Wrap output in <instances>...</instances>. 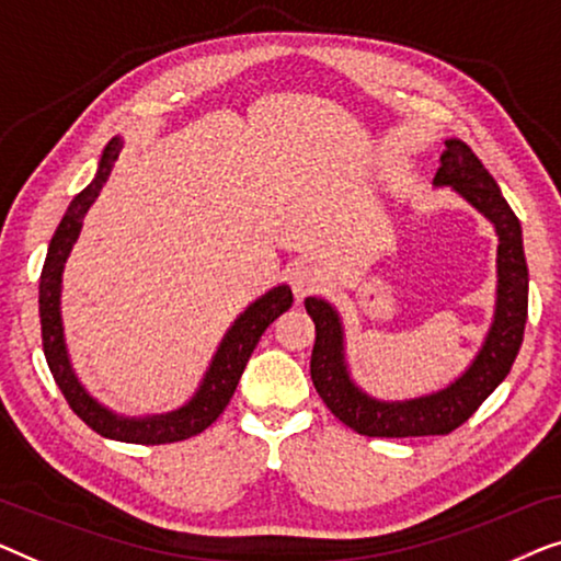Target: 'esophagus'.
<instances>
[{"label":"esophagus","mask_w":561,"mask_h":561,"mask_svg":"<svg viewBox=\"0 0 561 561\" xmlns=\"http://www.w3.org/2000/svg\"><path fill=\"white\" fill-rule=\"evenodd\" d=\"M287 279H289L291 291H295V297L302 299L320 284V272H318V266H312V264H295L289 270Z\"/></svg>","instance_id":"1"}]
</instances>
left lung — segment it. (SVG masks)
I'll use <instances>...</instances> for the list:
<instances>
[{"mask_svg":"<svg viewBox=\"0 0 561 561\" xmlns=\"http://www.w3.org/2000/svg\"><path fill=\"white\" fill-rule=\"evenodd\" d=\"M442 168L435 187L472 205L499 236L495 251V307L491 328L476 356L453 381L412 399H376L363 391L351 374L345 351L343 318L325 297H307L305 307L314 322V348L310 358L312 383L320 399L343 424L366 437H424L449 435L468 422L472 412L499 389L508 376L524 341L528 312V270L524 236L516 213L503 198L499 183L462 139H445Z\"/></svg>","mask_w":561,"mask_h":561,"instance_id":"1","label":"left lung"}]
</instances>
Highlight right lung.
<instances>
[{
    "label": "right lung",
    "mask_w": 561,
    "mask_h": 561,
    "mask_svg": "<svg viewBox=\"0 0 561 561\" xmlns=\"http://www.w3.org/2000/svg\"><path fill=\"white\" fill-rule=\"evenodd\" d=\"M122 147V137H114L108 141L106 149L99 157L96 175H93L91 183L70 201L60 226L55 228V236L50 241V249H47L41 274L43 351L62 397H66L70 409H73L93 432H99V435L106 439L129 442V445H168V442H180L201 435L203 430H208L210 424L224 414V409L233 397L236 386H239L243 368H247L251 353L256 348L259 337H262L264 330L270 328L284 310L291 307V289L289 284H277V287H272L270 291H264L262 297L254 299V302L231 322V328L226 330L224 337H220L208 368H205L198 389L193 391V397L187 399L183 407L160 414L129 416L101 404V401L85 389L83 381L76 374L73 360H70L66 328H62L60 297L62 272H66V262L70 251H73V243L78 241V236H81L85 213H89L91 205L96 203L101 187L106 185L108 175H112L114 164L119 160Z\"/></svg>",
    "instance_id": "add662e5"
}]
</instances>
